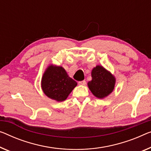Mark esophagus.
Here are the masks:
<instances>
[{"label": "esophagus", "mask_w": 151, "mask_h": 151, "mask_svg": "<svg viewBox=\"0 0 151 151\" xmlns=\"http://www.w3.org/2000/svg\"><path fill=\"white\" fill-rule=\"evenodd\" d=\"M78 83L80 85H86V81H79Z\"/></svg>", "instance_id": "34e87169"}]
</instances>
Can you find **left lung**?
<instances>
[{"instance_id": "8db88e82", "label": "left lung", "mask_w": 151, "mask_h": 151, "mask_svg": "<svg viewBox=\"0 0 151 151\" xmlns=\"http://www.w3.org/2000/svg\"><path fill=\"white\" fill-rule=\"evenodd\" d=\"M91 81L87 83L93 96L103 99L109 96L114 89L116 78L112 74L102 66L98 65L92 69Z\"/></svg>"}]
</instances>
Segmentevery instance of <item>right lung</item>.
Segmentation results:
<instances>
[{"label": "right lung", "instance_id": "add662e5", "mask_svg": "<svg viewBox=\"0 0 151 151\" xmlns=\"http://www.w3.org/2000/svg\"><path fill=\"white\" fill-rule=\"evenodd\" d=\"M77 83L68 75L62 66L50 64L45 70L41 79V88L47 97L63 102L68 97Z\"/></svg>", "mask_w": 151, "mask_h": 151}]
</instances>
